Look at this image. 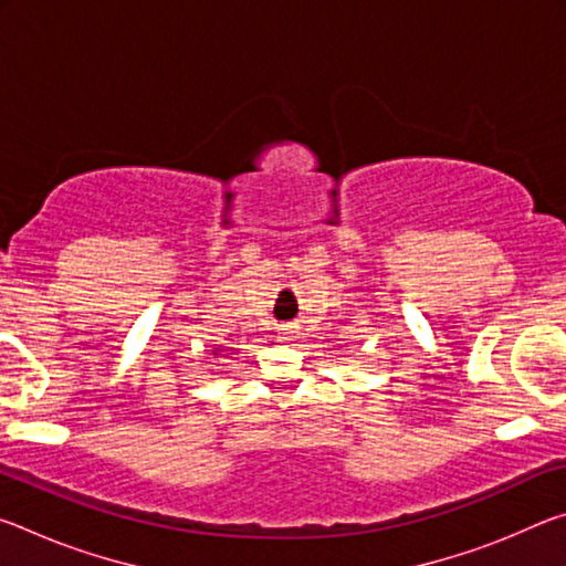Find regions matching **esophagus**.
I'll list each match as a JSON object with an SVG mask.
<instances>
[{"mask_svg":"<svg viewBox=\"0 0 566 566\" xmlns=\"http://www.w3.org/2000/svg\"><path fill=\"white\" fill-rule=\"evenodd\" d=\"M276 334H280V342H290L292 334H294V324H282L280 332H276Z\"/></svg>","mask_w":566,"mask_h":566,"instance_id":"34e87169","label":"esophagus"}]
</instances>
